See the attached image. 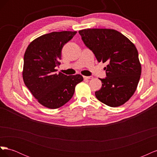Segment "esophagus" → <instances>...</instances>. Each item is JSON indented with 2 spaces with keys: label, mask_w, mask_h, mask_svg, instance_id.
<instances>
[{
  "label": "esophagus",
  "mask_w": 157,
  "mask_h": 157,
  "mask_svg": "<svg viewBox=\"0 0 157 157\" xmlns=\"http://www.w3.org/2000/svg\"><path fill=\"white\" fill-rule=\"evenodd\" d=\"M84 79L85 80H88V79H90V78H92V77L91 76H89V77H87V76H84Z\"/></svg>",
  "instance_id": "obj_1"
}]
</instances>
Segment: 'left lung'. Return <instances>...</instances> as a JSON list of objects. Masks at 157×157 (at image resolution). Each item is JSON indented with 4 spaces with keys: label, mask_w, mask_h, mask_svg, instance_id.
<instances>
[{
    "label": "left lung",
    "mask_w": 157,
    "mask_h": 157,
    "mask_svg": "<svg viewBox=\"0 0 157 157\" xmlns=\"http://www.w3.org/2000/svg\"><path fill=\"white\" fill-rule=\"evenodd\" d=\"M78 33L99 62L109 63L105 67L107 77L99 78L102 86L95 92L96 97L109 107L124 104L136 92L141 73L135 45L114 29H87Z\"/></svg>",
    "instance_id": "obj_1"
}]
</instances>
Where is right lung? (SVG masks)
Segmentation results:
<instances>
[{
  "mask_svg": "<svg viewBox=\"0 0 157 157\" xmlns=\"http://www.w3.org/2000/svg\"><path fill=\"white\" fill-rule=\"evenodd\" d=\"M77 31L52 32L36 38L24 54L23 79L37 101L49 109H58L73 97L76 85L83 80L80 75L56 74L61 50Z\"/></svg>",
  "mask_w": 157,
  "mask_h": 157,
  "instance_id": "1",
  "label": "right lung"
}]
</instances>
